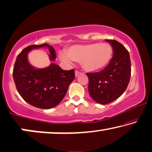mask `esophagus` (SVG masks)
Returning a JSON list of instances; mask_svg holds the SVG:
<instances>
[{"label":"esophagus","instance_id":"obj_1","mask_svg":"<svg viewBox=\"0 0 152 152\" xmlns=\"http://www.w3.org/2000/svg\"><path fill=\"white\" fill-rule=\"evenodd\" d=\"M81 72L80 71H77V70H76L75 71V76H76V77H77V76L81 74Z\"/></svg>","mask_w":152,"mask_h":152}]
</instances>
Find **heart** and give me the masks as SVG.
I'll return each mask as SVG.
<instances>
[{
  "instance_id": "heart-1",
  "label": "heart",
  "mask_w": 152,
  "mask_h": 152,
  "mask_svg": "<svg viewBox=\"0 0 152 152\" xmlns=\"http://www.w3.org/2000/svg\"><path fill=\"white\" fill-rule=\"evenodd\" d=\"M113 55V49L110 45L93 43L72 46L67 53H60V58L67 64H71L72 60L79 61L86 71H95L106 66Z\"/></svg>"
}]
</instances>
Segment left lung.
<instances>
[{
    "label": "left lung",
    "instance_id": "left-lung-1",
    "mask_svg": "<svg viewBox=\"0 0 152 152\" xmlns=\"http://www.w3.org/2000/svg\"><path fill=\"white\" fill-rule=\"evenodd\" d=\"M113 46L114 55L108 65L98 72H87L88 92L92 99L108 104L122 95L131 76V61L128 50L118 41L106 39Z\"/></svg>",
    "mask_w": 152,
    "mask_h": 152
}]
</instances>
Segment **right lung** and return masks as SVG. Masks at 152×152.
Masks as SVG:
<instances>
[{"instance_id": "1", "label": "right lung", "mask_w": 152, "mask_h": 152, "mask_svg": "<svg viewBox=\"0 0 152 152\" xmlns=\"http://www.w3.org/2000/svg\"><path fill=\"white\" fill-rule=\"evenodd\" d=\"M49 48L50 60H56L53 47L48 44L30 45L17 56L13 77L20 95L33 106L41 109L52 108L60 103L75 78V71L62 70L53 63L49 67L36 69L28 63V53L34 49Z\"/></svg>"}]
</instances>
